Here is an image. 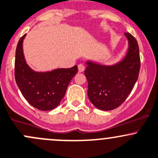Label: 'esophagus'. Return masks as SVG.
I'll return each mask as SVG.
<instances>
[{"mask_svg":"<svg viewBox=\"0 0 158 158\" xmlns=\"http://www.w3.org/2000/svg\"><path fill=\"white\" fill-rule=\"evenodd\" d=\"M84 70H85V67L84 66L83 64H80L78 65V71L80 73L81 72H83V71H84Z\"/></svg>","mask_w":158,"mask_h":158,"instance_id":"1","label":"esophagus"}]
</instances>
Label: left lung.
<instances>
[{"label": "left lung", "mask_w": 158, "mask_h": 158, "mask_svg": "<svg viewBox=\"0 0 158 158\" xmlns=\"http://www.w3.org/2000/svg\"><path fill=\"white\" fill-rule=\"evenodd\" d=\"M124 36L128 48L120 61L110 65L86 60L84 74L87 79V95L90 102L102 110H111L126 100L137 81L140 61L139 47L129 33Z\"/></svg>", "instance_id": "left-lung-1"}]
</instances>
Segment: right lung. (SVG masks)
I'll return each instance as SVG.
<instances>
[{"instance_id": "right-lung-1", "label": "right lung", "mask_w": 158, "mask_h": 158, "mask_svg": "<svg viewBox=\"0 0 158 158\" xmlns=\"http://www.w3.org/2000/svg\"><path fill=\"white\" fill-rule=\"evenodd\" d=\"M26 34L19 40L15 54V81L24 98L40 110L57 107L64 97L70 81L77 72V66L35 71L27 64L23 50Z\"/></svg>"}]
</instances>
